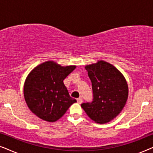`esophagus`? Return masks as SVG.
Listing matches in <instances>:
<instances>
[{
	"mask_svg": "<svg viewBox=\"0 0 153 153\" xmlns=\"http://www.w3.org/2000/svg\"><path fill=\"white\" fill-rule=\"evenodd\" d=\"M82 102H83V99L81 97H79L77 99V102H78L79 104H81L82 103Z\"/></svg>",
	"mask_w": 153,
	"mask_h": 153,
	"instance_id": "1",
	"label": "esophagus"
}]
</instances>
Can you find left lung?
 I'll return each instance as SVG.
<instances>
[{"mask_svg":"<svg viewBox=\"0 0 153 153\" xmlns=\"http://www.w3.org/2000/svg\"><path fill=\"white\" fill-rule=\"evenodd\" d=\"M92 82L93 100L81 107L91 120L107 123L118 116L128 98V85L122 73L104 60L85 67Z\"/></svg>","mask_w":153,"mask_h":153,"instance_id":"1","label":"left lung"}]
</instances>
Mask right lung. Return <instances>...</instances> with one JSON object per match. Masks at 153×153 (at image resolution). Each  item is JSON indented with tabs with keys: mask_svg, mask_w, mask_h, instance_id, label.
I'll return each instance as SVG.
<instances>
[{
	"mask_svg": "<svg viewBox=\"0 0 153 153\" xmlns=\"http://www.w3.org/2000/svg\"><path fill=\"white\" fill-rule=\"evenodd\" d=\"M76 66H61L49 60L35 67L27 76L24 95L29 109L42 120L56 122L76 102L63 80Z\"/></svg>",
	"mask_w": 153,
	"mask_h": 153,
	"instance_id": "right-lung-1",
	"label": "right lung"
}]
</instances>
